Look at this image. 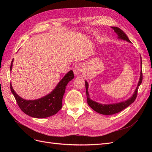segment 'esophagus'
I'll return each instance as SVG.
<instances>
[{
	"instance_id": "esophagus-1",
	"label": "esophagus",
	"mask_w": 152,
	"mask_h": 152,
	"mask_svg": "<svg viewBox=\"0 0 152 152\" xmlns=\"http://www.w3.org/2000/svg\"><path fill=\"white\" fill-rule=\"evenodd\" d=\"M84 71V66L82 64L78 63L76 64V65L73 67V72H74L75 75H77L80 74V73Z\"/></svg>"
}]
</instances>
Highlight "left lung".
Masks as SVG:
<instances>
[{"label":"left lung","mask_w":152,"mask_h":152,"mask_svg":"<svg viewBox=\"0 0 152 152\" xmlns=\"http://www.w3.org/2000/svg\"><path fill=\"white\" fill-rule=\"evenodd\" d=\"M111 28L118 35V38H120L121 39L127 41L129 42H131V41L128 39L127 36L122 30L118 28V27H115V26H112ZM140 73L141 74H140V78L138 84H137V87H136V89L134 91V93L132 95V97L129 99H127V101H126V102H123L119 103L112 104H103L91 100L89 98V94L88 93V84H87V82L86 81V95H87V103H88V104L89 105V107L92 109H93L94 111L103 115H113L121 112L122 110L126 108L131 103L134 102L137 97V91H138L139 86L141 84L142 80V70Z\"/></svg>","instance_id":"1"}]
</instances>
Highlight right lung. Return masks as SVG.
<instances>
[{
    "label": "right lung",
    "mask_w": 152,
    "mask_h": 152,
    "mask_svg": "<svg viewBox=\"0 0 152 152\" xmlns=\"http://www.w3.org/2000/svg\"><path fill=\"white\" fill-rule=\"evenodd\" d=\"M13 59L11 61V70ZM74 75L70 70L65 75L51 93L44 97L36 100H25L20 98L13 90L11 84L10 88L16 103L20 109L28 115L35 118H46L54 115L62 108V99L67 84L72 80Z\"/></svg>",
    "instance_id": "add662e5"
}]
</instances>
